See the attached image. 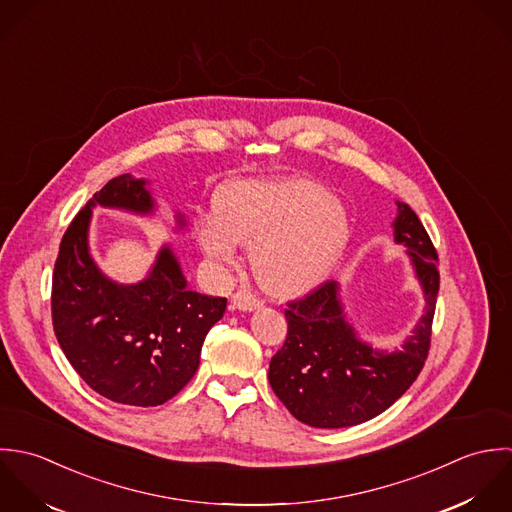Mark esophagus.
I'll return each mask as SVG.
<instances>
[{"label": "esophagus", "mask_w": 512, "mask_h": 512, "mask_svg": "<svg viewBox=\"0 0 512 512\" xmlns=\"http://www.w3.org/2000/svg\"><path fill=\"white\" fill-rule=\"evenodd\" d=\"M231 307L237 308V310H243V312H251V310L261 307V301L255 299L251 293L237 291V293L231 297Z\"/></svg>", "instance_id": "1"}]
</instances>
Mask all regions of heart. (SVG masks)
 Listing matches in <instances>:
<instances>
[{
	"instance_id": "obj_1",
	"label": "heart",
	"mask_w": 512,
	"mask_h": 512,
	"mask_svg": "<svg viewBox=\"0 0 512 512\" xmlns=\"http://www.w3.org/2000/svg\"><path fill=\"white\" fill-rule=\"evenodd\" d=\"M352 215L320 182L301 176L255 178L217 194L215 213L196 225L200 249L223 267L237 245L251 247V269L275 297L307 293L330 277L352 241Z\"/></svg>"
}]
</instances>
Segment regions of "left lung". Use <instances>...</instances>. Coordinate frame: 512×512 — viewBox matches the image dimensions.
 I'll list each match as a JSON object with an SVG mask.
<instances>
[{"label":"left lung","mask_w":512,"mask_h":512,"mask_svg":"<svg viewBox=\"0 0 512 512\" xmlns=\"http://www.w3.org/2000/svg\"><path fill=\"white\" fill-rule=\"evenodd\" d=\"M396 205L394 243L406 247L425 301L400 348L382 350L360 338L336 281L285 310L289 332L271 358L269 384L285 408L310 427H350L380 415L406 394L427 358L439 293L437 253L415 211L404 202Z\"/></svg>","instance_id":"8db88e82"}]
</instances>
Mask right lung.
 Listing matches in <instances>:
<instances>
[{"label":"right lung","instance_id":"add662e5","mask_svg":"<svg viewBox=\"0 0 512 512\" xmlns=\"http://www.w3.org/2000/svg\"><path fill=\"white\" fill-rule=\"evenodd\" d=\"M95 207L154 217L150 180L112 178L75 215L53 273V328L77 374L106 400L154 408L172 400L196 374L205 334L227 299L192 291L174 249L164 243L138 283L126 285L97 265L89 229ZM176 231L188 221L174 209Z\"/></svg>","mask_w":512,"mask_h":512}]
</instances>
